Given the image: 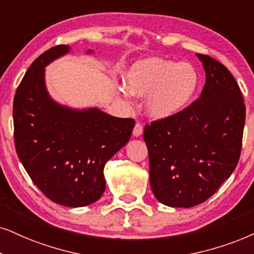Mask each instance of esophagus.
Returning a JSON list of instances; mask_svg holds the SVG:
<instances>
[{"instance_id":"34e87169","label":"esophagus","mask_w":254,"mask_h":254,"mask_svg":"<svg viewBox=\"0 0 254 254\" xmlns=\"http://www.w3.org/2000/svg\"><path fill=\"white\" fill-rule=\"evenodd\" d=\"M143 133V125L139 123V122H137L136 125H134L133 127V136H140V134Z\"/></svg>"}]
</instances>
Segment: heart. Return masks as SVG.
Masks as SVG:
<instances>
[{
	"label": "heart",
	"mask_w": 254,
	"mask_h": 254,
	"mask_svg": "<svg viewBox=\"0 0 254 254\" xmlns=\"http://www.w3.org/2000/svg\"><path fill=\"white\" fill-rule=\"evenodd\" d=\"M124 98L132 94L147 95L145 110L150 117L164 120L181 112L193 98L199 75L191 64L162 59H147L134 64L127 73Z\"/></svg>",
	"instance_id": "1"
}]
</instances>
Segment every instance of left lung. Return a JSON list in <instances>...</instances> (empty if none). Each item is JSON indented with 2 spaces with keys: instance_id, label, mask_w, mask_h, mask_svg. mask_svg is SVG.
Returning <instances> with one entry per match:
<instances>
[{
  "instance_id": "1",
  "label": "left lung",
  "mask_w": 254,
  "mask_h": 254,
  "mask_svg": "<svg viewBox=\"0 0 254 254\" xmlns=\"http://www.w3.org/2000/svg\"><path fill=\"white\" fill-rule=\"evenodd\" d=\"M206 82L181 112L144 127L150 185L160 203H204L232 175L242 152L246 109L234 77L217 60L197 54Z\"/></svg>"
}]
</instances>
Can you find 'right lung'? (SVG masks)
I'll return each instance as SVG.
<instances>
[{
    "mask_svg": "<svg viewBox=\"0 0 254 254\" xmlns=\"http://www.w3.org/2000/svg\"><path fill=\"white\" fill-rule=\"evenodd\" d=\"M68 51L64 44L53 47L29 66L14 97V140L25 171L43 194L54 203L81 207L103 194L105 163L129 142L134 120L96 108L71 110L49 97L44 66Z\"/></svg>",
    "mask_w": 254,
    "mask_h": 254,
    "instance_id": "add662e5",
    "label": "right lung"
}]
</instances>
